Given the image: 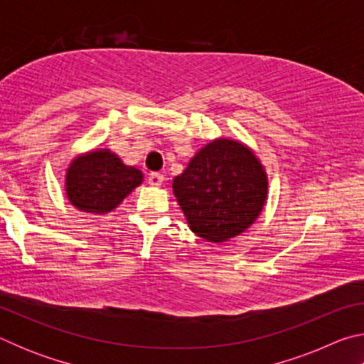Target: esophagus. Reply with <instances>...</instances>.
<instances>
[{
    "instance_id": "obj_1",
    "label": "esophagus",
    "mask_w": 364,
    "mask_h": 364,
    "mask_svg": "<svg viewBox=\"0 0 364 364\" xmlns=\"http://www.w3.org/2000/svg\"><path fill=\"white\" fill-rule=\"evenodd\" d=\"M147 181H149V184H152V186H160V184L164 183V175L162 173H151L149 176H147Z\"/></svg>"
}]
</instances>
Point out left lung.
Here are the masks:
<instances>
[{
  "label": "left lung",
  "mask_w": 364,
  "mask_h": 364,
  "mask_svg": "<svg viewBox=\"0 0 364 364\" xmlns=\"http://www.w3.org/2000/svg\"><path fill=\"white\" fill-rule=\"evenodd\" d=\"M267 191L258 159L230 139L207 144L173 180L189 228L208 242H223L247 230L262 212Z\"/></svg>",
  "instance_id": "1"
}]
</instances>
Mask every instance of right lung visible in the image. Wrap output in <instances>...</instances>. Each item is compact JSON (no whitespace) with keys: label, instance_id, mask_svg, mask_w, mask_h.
<instances>
[{"label":"right lung","instance_id":"right-lung-1","mask_svg":"<svg viewBox=\"0 0 364 364\" xmlns=\"http://www.w3.org/2000/svg\"><path fill=\"white\" fill-rule=\"evenodd\" d=\"M143 181V173L127 167L107 149L78 157L67 171L65 191L72 205L88 213H107Z\"/></svg>","mask_w":364,"mask_h":364}]
</instances>
